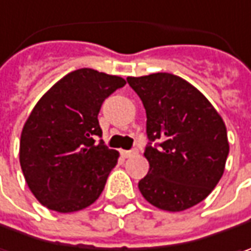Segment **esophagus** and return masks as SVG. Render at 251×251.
Segmentation results:
<instances>
[{"mask_svg":"<svg viewBox=\"0 0 251 251\" xmlns=\"http://www.w3.org/2000/svg\"><path fill=\"white\" fill-rule=\"evenodd\" d=\"M121 154H122L125 158L133 157V156H136L137 154V150H122V151H121Z\"/></svg>","mask_w":251,"mask_h":251,"instance_id":"obj_1","label":"esophagus"}]
</instances>
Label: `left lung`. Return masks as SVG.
Returning <instances> with one entry per match:
<instances>
[{
  "instance_id": "8db88e82",
  "label": "left lung",
  "mask_w": 251,
  "mask_h": 251,
  "mask_svg": "<svg viewBox=\"0 0 251 251\" xmlns=\"http://www.w3.org/2000/svg\"><path fill=\"white\" fill-rule=\"evenodd\" d=\"M146 109L147 202L180 212L203 201L222 178L229 154L224 119L194 85L170 73L127 77ZM154 141L156 145L151 146Z\"/></svg>"
}]
</instances>
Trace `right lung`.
<instances>
[{
    "label": "right lung",
    "instance_id": "add662e5",
    "mask_svg": "<svg viewBox=\"0 0 251 251\" xmlns=\"http://www.w3.org/2000/svg\"><path fill=\"white\" fill-rule=\"evenodd\" d=\"M122 77L93 69L71 71L45 94L24 125L19 163L27 187L51 211H81L98 200L119 153L108 149L98 122L101 105Z\"/></svg>",
    "mask_w": 251,
    "mask_h": 251
}]
</instances>
